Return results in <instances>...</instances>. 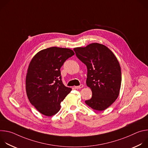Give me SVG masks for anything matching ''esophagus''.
<instances>
[{"mask_svg": "<svg viewBox=\"0 0 148 148\" xmlns=\"http://www.w3.org/2000/svg\"><path fill=\"white\" fill-rule=\"evenodd\" d=\"M83 85H82V84H81V85L80 86H75V89H81V88H82L83 87Z\"/></svg>", "mask_w": 148, "mask_h": 148, "instance_id": "1", "label": "esophagus"}]
</instances>
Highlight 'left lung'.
<instances>
[{
  "label": "left lung",
  "instance_id": "obj_1",
  "mask_svg": "<svg viewBox=\"0 0 148 148\" xmlns=\"http://www.w3.org/2000/svg\"><path fill=\"white\" fill-rule=\"evenodd\" d=\"M74 50L87 68L86 84L92 96L86 103L96 111L106 110L117 99L121 86V70L116 57L107 46L97 43Z\"/></svg>",
  "mask_w": 148,
  "mask_h": 148
}]
</instances>
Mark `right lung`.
I'll use <instances>...</instances> for the list:
<instances>
[{
    "label": "right lung",
    "instance_id": "obj_1",
    "mask_svg": "<svg viewBox=\"0 0 148 148\" xmlns=\"http://www.w3.org/2000/svg\"><path fill=\"white\" fill-rule=\"evenodd\" d=\"M74 55L69 49L49 47L38 52L32 59L26 77L28 99L36 110L51 116L60 110V103L72 89L61 81L60 68Z\"/></svg>",
    "mask_w": 148,
    "mask_h": 148
}]
</instances>
